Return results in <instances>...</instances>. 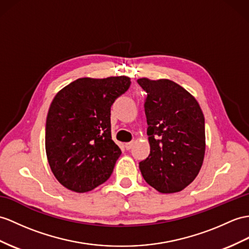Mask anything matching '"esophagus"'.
<instances>
[{
	"instance_id": "1",
	"label": "esophagus",
	"mask_w": 249,
	"mask_h": 249,
	"mask_svg": "<svg viewBox=\"0 0 249 249\" xmlns=\"http://www.w3.org/2000/svg\"><path fill=\"white\" fill-rule=\"evenodd\" d=\"M133 145H134V142H126V143H125V149H126V150H130V149L133 148Z\"/></svg>"
}]
</instances>
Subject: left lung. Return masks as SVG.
Returning <instances> with one entry per match:
<instances>
[{
  "mask_svg": "<svg viewBox=\"0 0 249 249\" xmlns=\"http://www.w3.org/2000/svg\"><path fill=\"white\" fill-rule=\"evenodd\" d=\"M147 93L144 112L150 154L139 162L144 180L160 193L179 192L201 170L205 150V118L198 102L169 79L139 78Z\"/></svg>",
  "mask_w": 249,
  "mask_h": 249,
  "instance_id": "8db88e82",
  "label": "left lung"
}]
</instances>
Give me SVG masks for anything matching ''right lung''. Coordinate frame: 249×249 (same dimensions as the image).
<instances>
[{"label": "right lung", "mask_w": 249, "mask_h": 249, "mask_svg": "<svg viewBox=\"0 0 249 249\" xmlns=\"http://www.w3.org/2000/svg\"><path fill=\"white\" fill-rule=\"evenodd\" d=\"M126 76L79 78L53 97L46 118L45 151L54 178L84 193L111 177L121 154L111 133V106L130 88Z\"/></svg>", "instance_id": "obj_1"}]
</instances>
